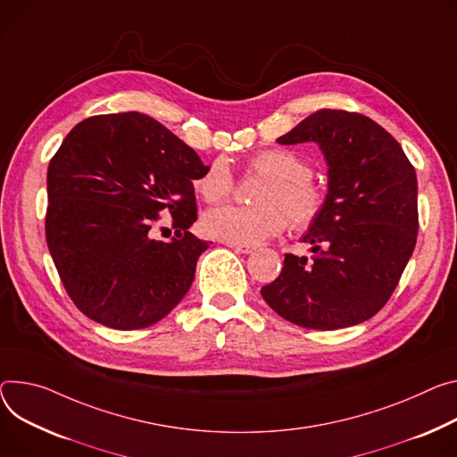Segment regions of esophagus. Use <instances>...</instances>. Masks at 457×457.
Masks as SVG:
<instances>
[{
  "label": "esophagus",
  "mask_w": 457,
  "mask_h": 457,
  "mask_svg": "<svg viewBox=\"0 0 457 457\" xmlns=\"http://www.w3.org/2000/svg\"><path fill=\"white\" fill-rule=\"evenodd\" d=\"M231 250H235L237 253H253L255 252V247L253 245H244V244H233V242H226Z\"/></svg>",
  "instance_id": "1"
}]
</instances>
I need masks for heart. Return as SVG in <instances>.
<instances>
[{"instance_id": "obj_1", "label": "heart", "mask_w": 457, "mask_h": 457, "mask_svg": "<svg viewBox=\"0 0 457 457\" xmlns=\"http://www.w3.org/2000/svg\"><path fill=\"white\" fill-rule=\"evenodd\" d=\"M250 170L266 177L257 205H222L210 212L202 226L205 233L233 244L257 245L278 233L289 222L294 229H310L326 210V191L312 179V165L299 153L271 147L255 153ZM195 191L210 204L228 198L235 189V175L228 160H213L193 182Z\"/></svg>"}]
</instances>
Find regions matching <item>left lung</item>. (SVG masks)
<instances>
[{"label": "left lung", "mask_w": 457, "mask_h": 457, "mask_svg": "<svg viewBox=\"0 0 457 457\" xmlns=\"http://www.w3.org/2000/svg\"><path fill=\"white\" fill-rule=\"evenodd\" d=\"M278 144L317 142L328 200L304 237L313 261L286 253L261 294L282 319L339 329L376 315L392 297L418 240V177L399 142L361 112L319 109Z\"/></svg>", "instance_id": "8db88e82"}]
</instances>
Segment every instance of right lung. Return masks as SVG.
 <instances>
[{"mask_svg": "<svg viewBox=\"0 0 457 457\" xmlns=\"http://www.w3.org/2000/svg\"><path fill=\"white\" fill-rule=\"evenodd\" d=\"M205 168L142 112L91 116L65 137L47 170L46 238L81 313L114 329H140L184 299L207 250L189 233L193 182ZM162 211L172 215L171 243L152 238Z\"/></svg>", "mask_w": 457, "mask_h": 457, "instance_id": "obj_1", "label": "right lung"}]
</instances>
